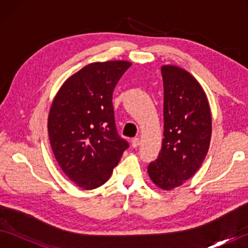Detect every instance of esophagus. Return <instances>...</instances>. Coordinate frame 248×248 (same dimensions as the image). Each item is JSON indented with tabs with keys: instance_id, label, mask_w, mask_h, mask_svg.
Wrapping results in <instances>:
<instances>
[{
	"instance_id": "esophagus-1",
	"label": "esophagus",
	"mask_w": 248,
	"mask_h": 248,
	"mask_svg": "<svg viewBox=\"0 0 248 248\" xmlns=\"http://www.w3.org/2000/svg\"><path fill=\"white\" fill-rule=\"evenodd\" d=\"M140 144V140L139 138H134V139L131 140V145H132L133 148H138Z\"/></svg>"
}]
</instances>
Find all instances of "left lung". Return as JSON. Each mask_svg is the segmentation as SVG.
I'll return each instance as SVG.
<instances>
[{
  "mask_svg": "<svg viewBox=\"0 0 248 248\" xmlns=\"http://www.w3.org/2000/svg\"><path fill=\"white\" fill-rule=\"evenodd\" d=\"M164 86V139L148 166L156 186H180L195 175L209 150L212 118L207 96L189 73L172 65L161 68Z\"/></svg>",
  "mask_w": 248,
  "mask_h": 248,
  "instance_id": "1",
  "label": "left lung"
}]
</instances>
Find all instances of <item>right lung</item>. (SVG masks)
I'll return each instance as SVG.
<instances>
[{
  "mask_svg": "<svg viewBox=\"0 0 248 248\" xmlns=\"http://www.w3.org/2000/svg\"><path fill=\"white\" fill-rule=\"evenodd\" d=\"M131 62H93L68 78L48 118L51 148L62 170L84 189L108 180L128 141L116 130L113 92Z\"/></svg>",
  "mask_w": 248,
  "mask_h": 248,
  "instance_id": "1",
  "label": "right lung"
}]
</instances>
